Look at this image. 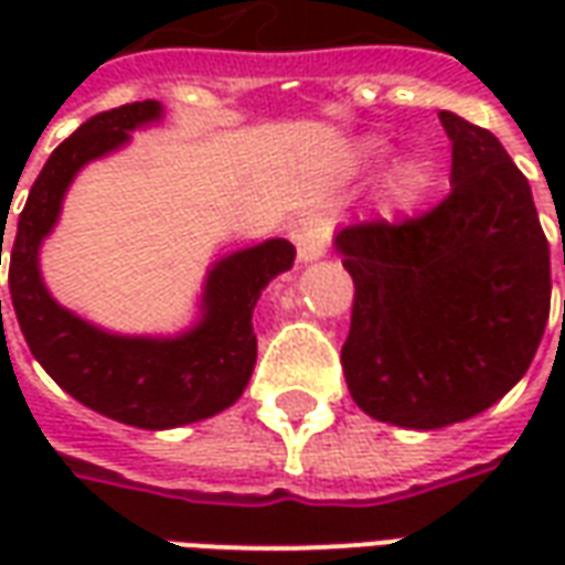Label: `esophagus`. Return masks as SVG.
Instances as JSON below:
<instances>
[{"mask_svg":"<svg viewBox=\"0 0 565 565\" xmlns=\"http://www.w3.org/2000/svg\"><path fill=\"white\" fill-rule=\"evenodd\" d=\"M330 221L323 214H302L299 221H294L290 226V235H294L296 250H299V259H318L327 254V245H330Z\"/></svg>","mask_w":565,"mask_h":565,"instance_id":"34e87169","label":"esophagus"}]
</instances>
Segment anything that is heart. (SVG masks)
Masks as SVG:
<instances>
[{
	"mask_svg": "<svg viewBox=\"0 0 565 565\" xmlns=\"http://www.w3.org/2000/svg\"><path fill=\"white\" fill-rule=\"evenodd\" d=\"M369 157H379L381 148L369 145ZM426 186H429V166L420 160H405L396 166V172L391 174V184H387V193H391V202L396 209H412L417 199L424 196Z\"/></svg>",
	"mask_w": 565,
	"mask_h": 565,
	"instance_id": "b5f03b06",
	"label": "heart"
}]
</instances>
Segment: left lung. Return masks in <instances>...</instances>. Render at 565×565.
Segmentation results:
<instances>
[{"mask_svg": "<svg viewBox=\"0 0 565 565\" xmlns=\"http://www.w3.org/2000/svg\"><path fill=\"white\" fill-rule=\"evenodd\" d=\"M450 193L405 221L335 235L354 278L342 369L375 420L441 429L523 379L551 311V250L533 190L487 129L438 111ZM565 263V247H563Z\"/></svg>", "mask_w": 565, "mask_h": 565, "instance_id": "8db88e82", "label": "left lung"}]
</instances>
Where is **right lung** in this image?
<instances>
[{
    "mask_svg": "<svg viewBox=\"0 0 565 565\" xmlns=\"http://www.w3.org/2000/svg\"><path fill=\"white\" fill-rule=\"evenodd\" d=\"M160 115V103L145 99L81 124L35 178L20 211L8 266L20 332L44 372L87 408L139 429L205 420L245 393L257 363L254 306L263 287L290 269L296 257L287 238H269L214 263L202 294V318L174 339L111 335L56 306L39 271V247L54 230L72 178L90 160L127 145L129 129L145 127Z\"/></svg>",
    "mask_w": 565,
    "mask_h": 565,
    "instance_id": "right-lung-1",
    "label": "right lung"
}]
</instances>
